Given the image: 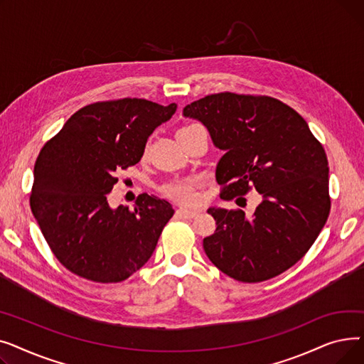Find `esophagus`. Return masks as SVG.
Wrapping results in <instances>:
<instances>
[{"label":"esophagus","instance_id":"34e87169","mask_svg":"<svg viewBox=\"0 0 364 364\" xmlns=\"http://www.w3.org/2000/svg\"><path fill=\"white\" fill-rule=\"evenodd\" d=\"M199 213L198 211H192V209H184V208H180L176 211V217L178 218H186V220H190V218H195Z\"/></svg>","mask_w":364,"mask_h":364}]
</instances>
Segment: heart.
<instances>
[{"label":"heart","mask_w":364,"mask_h":364,"mask_svg":"<svg viewBox=\"0 0 364 364\" xmlns=\"http://www.w3.org/2000/svg\"><path fill=\"white\" fill-rule=\"evenodd\" d=\"M188 127H193V125H187L183 128H188ZM199 184H200V181L196 177L177 178V180H171L165 184H162L161 192L165 196L174 199L180 203H193L196 200V190H198Z\"/></svg>","instance_id":"obj_1"}]
</instances>
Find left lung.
Masks as SVG:
<instances>
[{"mask_svg":"<svg viewBox=\"0 0 364 364\" xmlns=\"http://www.w3.org/2000/svg\"><path fill=\"white\" fill-rule=\"evenodd\" d=\"M224 150L217 165L221 199L262 196L252 218L242 209L209 208L215 233L203 239L208 258L245 283L269 280L296 264L331 211L328 158L298 112L267 95L218 92L187 105Z\"/></svg>","mask_w":364,"mask_h":364,"instance_id":"obj_1","label":"left lung"}]
</instances>
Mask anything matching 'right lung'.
<instances>
[{"instance_id": "obj_1", "label": "right lung", "mask_w": 364, "mask_h": 364, "mask_svg": "<svg viewBox=\"0 0 364 364\" xmlns=\"http://www.w3.org/2000/svg\"><path fill=\"white\" fill-rule=\"evenodd\" d=\"M177 105L144 99L97 102L75 112L36 158L32 214L54 257L73 274L118 283L155 251L171 203L143 193L136 208L112 209L107 196L121 169L136 165L150 134Z\"/></svg>"}]
</instances>
